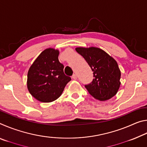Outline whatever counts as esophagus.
Wrapping results in <instances>:
<instances>
[{
	"label": "esophagus",
	"instance_id": "obj_1",
	"mask_svg": "<svg viewBox=\"0 0 147 147\" xmlns=\"http://www.w3.org/2000/svg\"><path fill=\"white\" fill-rule=\"evenodd\" d=\"M72 78L73 80H76L77 79V75L76 74H74L73 76H72Z\"/></svg>",
	"mask_w": 147,
	"mask_h": 147
}]
</instances>
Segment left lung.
I'll return each mask as SVG.
<instances>
[{
  "label": "left lung",
  "mask_w": 147,
  "mask_h": 147,
  "mask_svg": "<svg viewBox=\"0 0 147 147\" xmlns=\"http://www.w3.org/2000/svg\"><path fill=\"white\" fill-rule=\"evenodd\" d=\"M75 50L93 72L92 82L85 86L89 94L100 101L115 96L121 85V71L115 59L97 47H77Z\"/></svg>",
  "instance_id": "1"
}]
</instances>
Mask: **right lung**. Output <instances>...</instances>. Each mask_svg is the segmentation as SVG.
Listing matches in <instances>:
<instances>
[{"label": "right lung", "instance_id": "obj_1", "mask_svg": "<svg viewBox=\"0 0 147 147\" xmlns=\"http://www.w3.org/2000/svg\"><path fill=\"white\" fill-rule=\"evenodd\" d=\"M59 51L49 48L42 52L30 67L27 88L34 97L42 102H51L61 96L71 77L63 73L59 61Z\"/></svg>", "mask_w": 147, "mask_h": 147}]
</instances>
